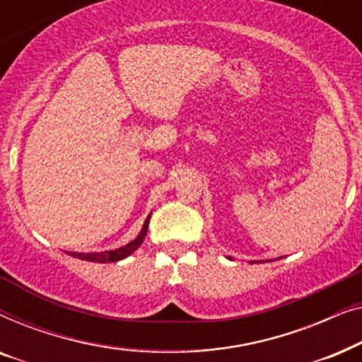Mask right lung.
Masks as SVG:
<instances>
[{
    "label": "right lung",
    "mask_w": 362,
    "mask_h": 362,
    "mask_svg": "<svg viewBox=\"0 0 362 362\" xmlns=\"http://www.w3.org/2000/svg\"><path fill=\"white\" fill-rule=\"evenodd\" d=\"M148 224H150V216L146 217L145 224H143V229L140 232V235L136 237L135 240H132L130 244H127L125 247H120V249H115V250H107V252H90V254H78V252H71L69 255L76 257V259H81V260H87V262H97V264H107V262H118L122 259H125V257L132 255L133 252H135L138 247L143 244V240H145V235L148 232Z\"/></svg>",
    "instance_id": "1"
}]
</instances>
